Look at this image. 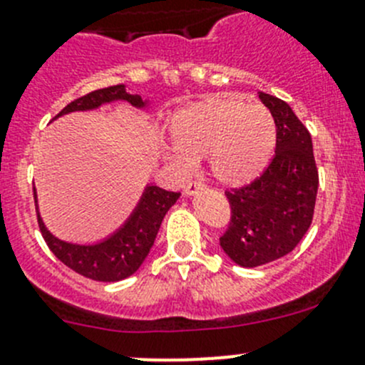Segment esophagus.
<instances>
[{
  "label": "esophagus",
  "mask_w": 365,
  "mask_h": 365,
  "mask_svg": "<svg viewBox=\"0 0 365 365\" xmlns=\"http://www.w3.org/2000/svg\"><path fill=\"white\" fill-rule=\"evenodd\" d=\"M200 190H204V186L200 185V182H195V180H193V182H188V186L185 188V193L188 197H192V195H197Z\"/></svg>",
  "instance_id": "obj_1"
}]
</instances>
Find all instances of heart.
<instances>
[{"label": "heart", "instance_id": "1", "mask_svg": "<svg viewBox=\"0 0 365 365\" xmlns=\"http://www.w3.org/2000/svg\"><path fill=\"white\" fill-rule=\"evenodd\" d=\"M177 161L200 158L222 186H242L265 166L274 147L270 113L235 95H213L177 110L170 123Z\"/></svg>", "mask_w": 365, "mask_h": 365}]
</instances>
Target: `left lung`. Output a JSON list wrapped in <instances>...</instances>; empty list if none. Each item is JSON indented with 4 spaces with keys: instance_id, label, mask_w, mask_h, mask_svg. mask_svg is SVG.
Instances as JSON below:
<instances>
[{
    "instance_id": "8db88e82",
    "label": "left lung",
    "mask_w": 365,
    "mask_h": 365,
    "mask_svg": "<svg viewBox=\"0 0 365 365\" xmlns=\"http://www.w3.org/2000/svg\"><path fill=\"white\" fill-rule=\"evenodd\" d=\"M276 123V154L251 185L225 192L231 222L220 247L240 267H259L294 251L314 218L319 172L308 128L290 106L258 93Z\"/></svg>"
}]
</instances>
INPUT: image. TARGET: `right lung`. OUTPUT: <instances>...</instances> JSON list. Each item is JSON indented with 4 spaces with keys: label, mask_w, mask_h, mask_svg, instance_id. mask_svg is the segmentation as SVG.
<instances>
[{
    "label": "right lung",
    "mask_w": 365,
    "mask_h": 365,
    "mask_svg": "<svg viewBox=\"0 0 365 365\" xmlns=\"http://www.w3.org/2000/svg\"><path fill=\"white\" fill-rule=\"evenodd\" d=\"M113 102H127L136 109H148L150 106V100H143L140 95H130L123 84H118L96 89L89 95L73 100L53 120L64 116V114L76 113V110L98 109V107ZM179 197V192H168L155 185H147L133 213L128 215L123 225L118 227L113 235L95 242V244H73V242L61 240L48 231L41 218L39 206H37V192L34 188L37 222H39L41 232H43V238L50 251L66 267L95 281H120L133 276L150 252L163 218Z\"/></svg>",
    "instance_id": "1"
}]
</instances>
